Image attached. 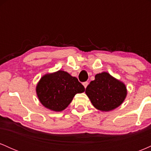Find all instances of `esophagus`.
Instances as JSON below:
<instances>
[{"instance_id": "1", "label": "esophagus", "mask_w": 151, "mask_h": 151, "mask_svg": "<svg viewBox=\"0 0 151 151\" xmlns=\"http://www.w3.org/2000/svg\"><path fill=\"white\" fill-rule=\"evenodd\" d=\"M88 84H89V83L87 82V81H85V82H84L83 83V85H84V88H86V86H87V85H88Z\"/></svg>"}]
</instances>
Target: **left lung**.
<instances>
[{
	"instance_id": "8db88e82",
	"label": "left lung",
	"mask_w": 151,
	"mask_h": 151,
	"mask_svg": "<svg viewBox=\"0 0 151 151\" xmlns=\"http://www.w3.org/2000/svg\"><path fill=\"white\" fill-rule=\"evenodd\" d=\"M85 93L95 108L106 112L122 104L127 96V89L123 81L103 72L95 75V79L89 83Z\"/></svg>"
}]
</instances>
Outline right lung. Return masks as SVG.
<instances>
[{"mask_svg":"<svg viewBox=\"0 0 151 151\" xmlns=\"http://www.w3.org/2000/svg\"><path fill=\"white\" fill-rule=\"evenodd\" d=\"M84 86L68 72L58 70L43 75L36 86V93L43 106L60 112L68 106L77 93L84 91Z\"/></svg>","mask_w":151,"mask_h":151,"instance_id":"add662e5","label":"right lung"}]
</instances>
